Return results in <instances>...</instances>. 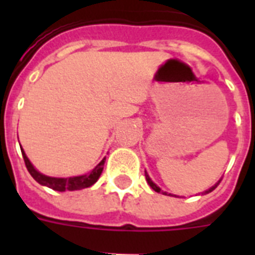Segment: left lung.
<instances>
[{
	"label": "left lung",
	"mask_w": 255,
	"mask_h": 255,
	"mask_svg": "<svg viewBox=\"0 0 255 255\" xmlns=\"http://www.w3.org/2000/svg\"><path fill=\"white\" fill-rule=\"evenodd\" d=\"M145 180H147L148 185L151 186L152 189L155 190V192H157V193H160V192H161V193H163V194H165V196H173V194L167 193V192H163V190L160 189L159 186L156 185L155 182H153V181H152V180H151V177H149V176H148L147 170H145ZM220 181H221V180H218V181L216 182V184H214L213 186H212V188H209V189H208V190H205V192H202V194H208V193H210V192H212V190H214V189H216V188H217V185H218V184H220ZM174 197H176V194H174ZM177 197H178V196H177Z\"/></svg>",
	"instance_id": "obj_1"
}]
</instances>
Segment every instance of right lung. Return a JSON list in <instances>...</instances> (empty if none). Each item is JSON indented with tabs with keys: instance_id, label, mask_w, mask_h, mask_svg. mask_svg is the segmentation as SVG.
I'll list each match as a JSON object with an SVG mask.
<instances>
[{
	"instance_id": "add662e5",
	"label": "right lung",
	"mask_w": 255,
	"mask_h": 255,
	"mask_svg": "<svg viewBox=\"0 0 255 255\" xmlns=\"http://www.w3.org/2000/svg\"><path fill=\"white\" fill-rule=\"evenodd\" d=\"M22 156H23V160H25L26 168L29 170V173L33 176V178L38 184H41L43 186H47L50 189L58 190V192H65V190H79L85 189L88 186L94 185L98 178L100 177V174L103 172L104 163H106V157H104L102 161H100L98 165H96L91 172H88L87 174H82V176H74V177H50V176H46V174L38 172L34 165L30 163V160L27 159L25 151L22 149Z\"/></svg>"
}]
</instances>
